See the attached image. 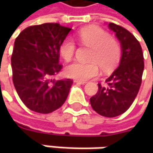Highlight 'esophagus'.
<instances>
[{"instance_id": "1", "label": "esophagus", "mask_w": 153, "mask_h": 153, "mask_svg": "<svg viewBox=\"0 0 153 153\" xmlns=\"http://www.w3.org/2000/svg\"><path fill=\"white\" fill-rule=\"evenodd\" d=\"M75 82H76V83H79V84H82V85L87 83V82H85V81H80V80H76Z\"/></svg>"}]
</instances>
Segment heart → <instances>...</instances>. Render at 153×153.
Here are the masks:
<instances>
[{"instance_id": "1", "label": "heart", "mask_w": 153, "mask_h": 153, "mask_svg": "<svg viewBox=\"0 0 153 153\" xmlns=\"http://www.w3.org/2000/svg\"><path fill=\"white\" fill-rule=\"evenodd\" d=\"M80 44L91 48L88 63L76 61L65 68V74L74 79L85 81L97 76L100 66L104 72H111L117 66L122 57L120 44L104 30L98 27H86L77 34ZM76 46L73 40L67 37L62 41L59 50L65 61L73 58Z\"/></svg>"}]
</instances>
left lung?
I'll return each instance as SVG.
<instances>
[{
	"instance_id": "1",
	"label": "left lung",
	"mask_w": 153,
	"mask_h": 153,
	"mask_svg": "<svg viewBox=\"0 0 153 153\" xmlns=\"http://www.w3.org/2000/svg\"><path fill=\"white\" fill-rule=\"evenodd\" d=\"M108 27L116 33L122 46L120 65L105 80L106 85L99 83V90L90 98L92 108L106 117L123 114L134 102L138 94L144 71L141 46L134 36L114 23Z\"/></svg>"
}]
</instances>
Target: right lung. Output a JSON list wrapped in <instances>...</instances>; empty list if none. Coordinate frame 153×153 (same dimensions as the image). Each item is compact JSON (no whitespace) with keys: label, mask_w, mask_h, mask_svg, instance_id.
Wrapping results in <instances>:
<instances>
[{"label":"right lung","mask_w":153,"mask_h":153,"mask_svg":"<svg viewBox=\"0 0 153 153\" xmlns=\"http://www.w3.org/2000/svg\"><path fill=\"white\" fill-rule=\"evenodd\" d=\"M71 28L58 23L27 27L18 36L11 58L13 82L30 110L48 114L61 107L72 80L53 79L61 71L59 45Z\"/></svg>","instance_id":"1"}]
</instances>
